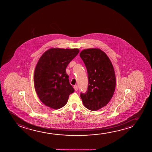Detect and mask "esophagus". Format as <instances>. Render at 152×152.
<instances>
[{"instance_id":"esophagus-1","label":"esophagus","mask_w":152,"mask_h":152,"mask_svg":"<svg viewBox=\"0 0 152 152\" xmlns=\"http://www.w3.org/2000/svg\"><path fill=\"white\" fill-rule=\"evenodd\" d=\"M74 88L75 91H77L78 90V87H77V85H76L74 86Z\"/></svg>"}]
</instances>
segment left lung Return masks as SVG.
<instances>
[{
	"label": "left lung",
	"mask_w": 152,
	"mask_h": 152,
	"mask_svg": "<svg viewBox=\"0 0 152 152\" xmlns=\"http://www.w3.org/2000/svg\"><path fill=\"white\" fill-rule=\"evenodd\" d=\"M79 55L88 76V90L80 94L83 105L89 110H100L110 101L115 90L116 77L112 63L99 48L84 49Z\"/></svg>",
	"instance_id": "obj_1"
}]
</instances>
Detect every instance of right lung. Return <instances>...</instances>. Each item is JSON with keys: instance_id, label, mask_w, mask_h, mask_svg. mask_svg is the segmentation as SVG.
Here are the masks:
<instances>
[{"instance_id": "right-lung-1", "label": "right lung", "mask_w": 152, "mask_h": 152, "mask_svg": "<svg viewBox=\"0 0 152 152\" xmlns=\"http://www.w3.org/2000/svg\"><path fill=\"white\" fill-rule=\"evenodd\" d=\"M79 52L78 49L52 48L40 58L34 83L38 98L46 106L55 110L62 107L74 91L66 68Z\"/></svg>"}]
</instances>
